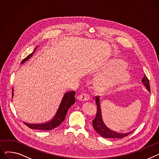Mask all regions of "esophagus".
Segmentation results:
<instances>
[{"instance_id": "1", "label": "esophagus", "mask_w": 159, "mask_h": 159, "mask_svg": "<svg viewBox=\"0 0 159 159\" xmlns=\"http://www.w3.org/2000/svg\"><path fill=\"white\" fill-rule=\"evenodd\" d=\"M77 98L80 101H87V100H89L90 97L88 93H84L80 94L79 96L77 97Z\"/></svg>"}]
</instances>
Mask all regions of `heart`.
<instances>
[{"label":"heart","instance_id":"obj_1","mask_svg":"<svg viewBox=\"0 0 159 159\" xmlns=\"http://www.w3.org/2000/svg\"><path fill=\"white\" fill-rule=\"evenodd\" d=\"M125 62L120 59H112L101 67L103 74L96 80V86L101 90H106L128 82L131 74L125 69Z\"/></svg>","mask_w":159,"mask_h":159}]
</instances>
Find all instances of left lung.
<instances>
[{
  "label": "left lung",
  "instance_id": "obj_1",
  "mask_svg": "<svg viewBox=\"0 0 159 159\" xmlns=\"http://www.w3.org/2000/svg\"><path fill=\"white\" fill-rule=\"evenodd\" d=\"M142 82L145 86L146 88L148 91H150V82L148 79L147 78L146 75L144 74V77L142 79ZM95 102L97 105V112L96 114V117L93 120V126L94 129L97 131V132L102 137H105V138H111V139H120L123 138V137L129 135L133 131L126 133V134H121L116 132L113 131L108 128V126L105 124L103 118H102V108L100 106V96H97L94 97Z\"/></svg>",
  "mask_w": 159,
  "mask_h": 159
}]
</instances>
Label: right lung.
I'll return each mask as SVG.
<instances>
[{"label":"right lung","instance_id":"right-lung-1","mask_svg":"<svg viewBox=\"0 0 159 159\" xmlns=\"http://www.w3.org/2000/svg\"><path fill=\"white\" fill-rule=\"evenodd\" d=\"M36 48H35L33 53H31V54L28 55V56H27L25 59H24V60L22 61V64L33 56V54H34L36 50ZM12 91H13L12 93V97H13V88L12 89ZM75 91H68L65 93L55 116L53 117V118L50 121L43 124H28L25 123V125H27L30 129L40 130H51L52 129L57 127V126H59L61 124V123L65 120V116L67 114V112L69 108L73 104L75 103Z\"/></svg>","mask_w":159,"mask_h":159}]
</instances>
